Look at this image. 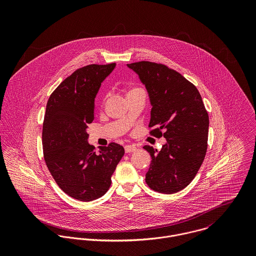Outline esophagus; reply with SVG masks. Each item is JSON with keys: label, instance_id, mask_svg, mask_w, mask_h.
<instances>
[{"label": "esophagus", "instance_id": "obj_1", "mask_svg": "<svg viewBox=\"0 0 256 256\" xmlns=\"http://www.w3.org/2000/svg\"><path fill=\"white\" fill-rule=\"evenodd\" d=\"M124 148H125V152H126L127 154L133 152H135V150H137V148L134 146V145H127V146H124Z\"/></svg>", "mask_w": 256, "mask_h": 256}]
</instances>
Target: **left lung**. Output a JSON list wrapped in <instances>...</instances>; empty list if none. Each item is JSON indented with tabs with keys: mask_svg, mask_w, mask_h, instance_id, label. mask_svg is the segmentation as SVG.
Returning <instances> with one entry per match:
<instances>
[{
	"mask_svg": "<svg viewBox=\"0 0 256 256\" xmlns=\"http://www.w3.org/2000/svg\"><path fill=\"white\" fill-rule=\"evenodd\" d=\"M127 66L139 76L148 94V127L154 128L150 133L166 139L160 150L144 146L152 156L146 184L160 193H176L193 180L204 160L208 112L196 86L178 72L148 61Z\"/></svg>",
	"mask_w": 256,
	"mask_h": 256,
	"instance_id": "1",
	"label": "left lung"
}]
</instances>
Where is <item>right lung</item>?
Masks as SVG:
<instances>
[{"label": "right lung", "mask_w": 256, "mask_h": 256, "mask_svg": "<svg viewBox=\"0 0 256 256\" xmlns=\"http://www.w3.org/2000/svg\"><path fill=\"white\" fill-rule=\"evenodd\" d=\"M116 64L88 65L65 78L50 96L44 116L42 146L46 166L58 186L74 199L104 196L124 148L116 143L96 150L88 142L94 98Z\"/></svg>", "instance_id": "right-lung-1"}]
</instances>
